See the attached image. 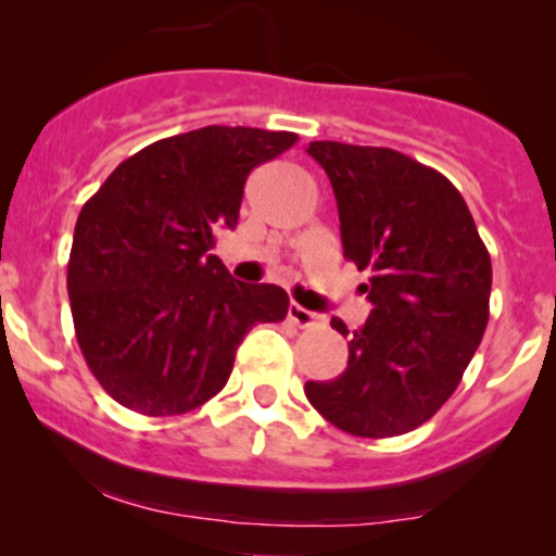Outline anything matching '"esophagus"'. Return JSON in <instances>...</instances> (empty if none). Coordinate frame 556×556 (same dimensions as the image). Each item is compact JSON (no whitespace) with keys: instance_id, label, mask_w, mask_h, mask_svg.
<instances>
[{"instance_id":"34e87169","label":"esophagus","mask_w":556,"mask_h":556,"mask_svg":"<svg viewBox=\"0 0 556 556\" xmlns=\"http://www.w3.org/2000/svg\"><path fill=\"white\" fill-rule=\"evenodd\" d=\"M287 318H290L292 324H298L300 329L314 327V324L318 321V316L314 314V311L303 308V305H298V303H290V308H287Z\"/></svg>"}]
</instances>
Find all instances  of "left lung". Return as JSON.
<instances>
[{
  "label": "left lung",
  "instance_id": "left-lung-1",
  "mask_svg": "<svg viewBox=\"0 0 556 556\" xmlns=\"http://www.w3.org/2000/svg\"><path fill=\"white\" fill-rule=\"evenodd\" d=\"M340 212L342 253L371 316L350 331L348 368L305 381V397L353 437H400L426 424L460 384L489 324L491 258L460 190L394 149L314 140Z\"/></svg>",
  "mask_w": 556,
  "mask_h": 556
}]
</instances>
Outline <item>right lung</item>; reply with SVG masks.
<instances>
[{
	"mask_svg": "<svg viewBox=\"0 0 556 556\" xmlns=\"http://www.w3.org/2000/svg\"><path fill=\"white\" fill-rule=\"evenodd\" d=\"M295 132L208 125L125 159L80 208L67 264L75 337L112 400L182 416L225 389L242 337L282 321L277 285L229 277L212 248L242 188Z\"/></svg>",
	"mask_w": 556,
	"mask_h": 556,
	"instance_id": "1",
	"label": "right lung"
}]
</instances>
